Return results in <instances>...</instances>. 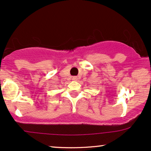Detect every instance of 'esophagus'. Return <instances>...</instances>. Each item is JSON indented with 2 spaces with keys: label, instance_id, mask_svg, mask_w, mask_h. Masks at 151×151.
<instances>
[{
  "label": "esophagus",
  "instance_id": "esophagus-1",
  "mask_svg": "<svg viewBox=\"0 0 151 151\" xmlns=\"http://www.w3.org/2000/svg\"><path fill=\"white\" fill-rule=\"evenodd\" d=\"M72 80H73V81H77L78 77H72Z\"/></svg>",
  "mask_w": 151,
  "mask_h": 151
}]
</instances>
